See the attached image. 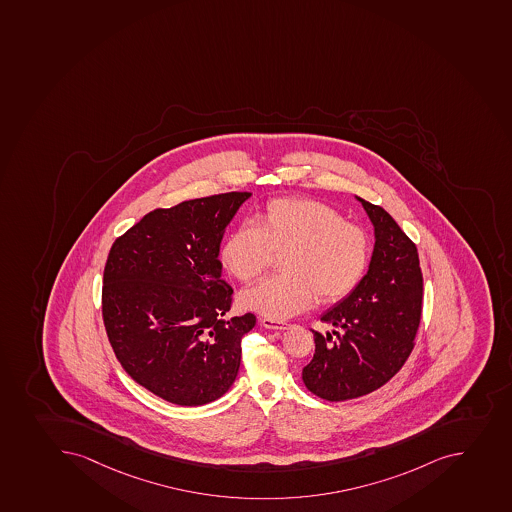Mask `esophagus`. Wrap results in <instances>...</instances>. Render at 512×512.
<instances>
[{
	"label": "esophagus",
	"instance_id": "obj_1",
	"mask_svg": "<svg viewBox=\"0 0 512 512\" xmlns=\"http://www.w3.org/2000/svg\"><path fill=\"white\" fill-rule=\"evenodd\" d=\"M261 325L271 330H286L291 327V324H287V322H279V320L268 319V317L261 319Z\"/></svg>",
	"mask_w": 512,
	"mask_h": 512
}]
</instances>
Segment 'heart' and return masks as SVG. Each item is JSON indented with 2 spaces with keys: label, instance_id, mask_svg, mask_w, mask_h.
Instances as JSON below:
<instances>
[{
  "label": "heart",
  "instance_id": "obj_1",
  "mask_svg": "<svg viewBox=\"0 0 512 512\" xmlns=\"http://www.w3.org/2000/svg\"><path fill=\"white\" fill-rule=\"evenodd\" d=\"M282 254L277 276L241 292L244 309L282 320L316 302L342 301L359 286L370 256V239L360 226L316 200L276 198L264 206L258 225L231 231L221 249L226 269L239 281H254L273 253Z\"/></svg>",
  "mask_w": 512,
  "mask_h": 512
}]
</instances>
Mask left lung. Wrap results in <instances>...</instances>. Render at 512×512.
I'll return each instance as SVG.
<instances>
[{"instance_id": "obj_1", "label": "left lung", "mask_w": 512, "mask_h": 512, "mask_svg": "<svg viewBox=\"0 0 512 512\" xmlns=\"http://www.w3.org/2000/svg\"><path fill=\"white\" fill-rule=\"evenodd\" d=\"M355 198L372 221V258L359 286L320 317L342 334L332 342L330 332L312 330L316 354L302 370L306 387L329 402L385 385L411 354L421 319L423 276L415 244L382 206Z\"/></svg>"}]
</instances>
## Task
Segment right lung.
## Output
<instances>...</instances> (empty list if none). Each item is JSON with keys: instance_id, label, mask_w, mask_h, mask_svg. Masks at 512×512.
<instances>
[{"instance_id": "right-lung-1", "label": "right lung", "mask_w": 512, "mask_h": 512, "mask_svg": "<svg viewBox=\"0 0 512 512\" xmlns=\"http://www.w3.org/2000/svg\"><path fill=\"white\" fill-rule=\"evenodd\" d=\"M248 192L150 211L115 239L104 269L102 317L115 357L135 382L180 406L223 397L238 375L253 314L225 319L221 239Z\"/></svg>"}]
</instances>
